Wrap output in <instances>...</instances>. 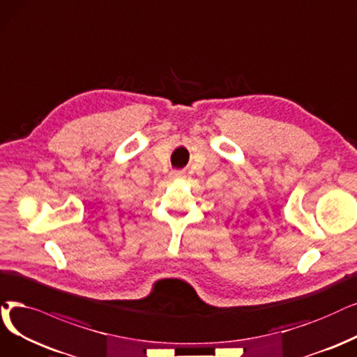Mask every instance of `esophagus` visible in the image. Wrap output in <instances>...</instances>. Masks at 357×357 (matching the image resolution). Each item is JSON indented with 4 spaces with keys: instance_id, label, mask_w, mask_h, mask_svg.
Segmentation results:
<instances>
[{
    "instance_id": "esophagus-1",
    "label": "esophagus",
    "mask_w": 357,
    "mask_h": 357,
    "mask_svg": "<svg viewBox=\"0 0 357 357\" xmlns=\"http://www.w3.org/2000/svg\"><path fill=\"white\" fill-rule=\"evenodd\" d=\"M181 176H183L181 171H174V173H173V177H174V178H178V177H181Z\"/></svg>"
}]
</instances>
